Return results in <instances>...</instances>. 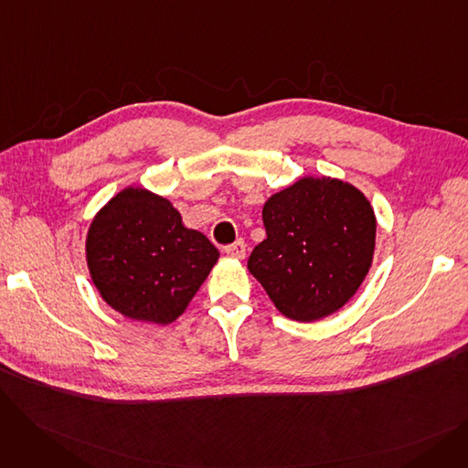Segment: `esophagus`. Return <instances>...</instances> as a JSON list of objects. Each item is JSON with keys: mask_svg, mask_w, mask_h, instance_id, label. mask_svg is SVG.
I'll list each match as a JSON object with an SVG mask.
<instances>
[{"mask_svg": "<svg viewBox=\"0 0 468 468\" xmlns=\"http://www.w3.org/2000/svg\"><path fill=\"white\" fill-rule=\"evenodd\" d=\"M226 254H229L231 258H237V260H242L244 254H247V244H244L242 239H239L233 244H228Z\"/></svg>", "mask_w": 468, "mask_h": 468, "instance_id": "34e87169", "label": "esophagus"}]
</instances>
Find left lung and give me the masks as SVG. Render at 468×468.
Wrapping results in <instances>:
<instances>
[{"mask_svg": "<svg viewBox=\"0 0 468 468\" xmlns=\"http://www.w3.org/2000/svg\"><path fill=\"white\" fill-rule=\"evenodd\" d=\"M267 237L249 258L275 307L300 323L346 305L372 265L376 216L370 201L334 178H302L263 205Z\"/></svg>", "mask_w": 468, "mask_h": 468, "instance_id": "8db88e82", "label": "left lung"}]
</instances>
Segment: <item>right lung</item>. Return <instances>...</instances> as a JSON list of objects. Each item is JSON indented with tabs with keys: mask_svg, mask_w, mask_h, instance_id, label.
I'll return each mask as SVG.
<instances>
[{
	"mask_svg": "<svg viewBox=\"0 0 468 468\" xmlns=\"http://www.w3.org/2000/svg\"><path fill=\"white\" fill-rule=\"evenodd\" d=\"M219 252L180 212L142 187H127L96 214L87 263L108 305L134 321L168 324L186 311Z\"/></svg>",
	"mask_w": 468,
	"mask_h": 468,
	"instance_id": "right-lung-1",
	"label": "right lung"
}]
</instances>
